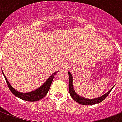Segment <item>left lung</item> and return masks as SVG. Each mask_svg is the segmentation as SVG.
Wrapping results in <instances>:
<instances>
[{
    "label": "left lung",
    "instance_id": "left-lung-1",
    "mask_svg": "<svg viewBox=\"0 0 122 122\" xmlns=\"http://www.w3.org/2000/svg\"><path fill=\"white\" fill-rule=\"evenodd\" d=\"M69 91L70 93V95L71 97L76 101V102H78L80 105H92L96 104V103H99V102H102V101L106 99V97H107L108 95L110 93L111 90H112V88L108 91V92L103 95L101 97H98V98H95V99H87V98H84V97L80 96L77 94L74 91V87H73V78H72V76L71 73L69 72Z\"/></svg>",
    "mask_w": 122,
    "mask_h": 122
}]
</instances>
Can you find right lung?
Returning <instances> with one entry per match:
<instances>
[{
	"mask_svg": "<svg viewBox=\"0 0 122 122\" xmlns=\"http://www.w3.org/2000/svg\"><path fill=\"white\" fill-rule=\"evenodd\" d=\"M2 72V74L4 75V78H5L7 85H8V87H9L10 90L11 91V92L15 96L19 97L21 99L25 100V101H27L34 102V101H37L42 99L43 97H45L46 95L48 93V91L50 90L51 82L53 81V77L59 71L56 72L53 74H51L50 76L49 77V78L47 79V80L44 82V84L42 85L40 87H38V89H36L35 91H33V92H28V93H21V92H18L17 90H15L14 88L10 85L9 82L8 81L6 77L5 76L3 71Z\"/></svg>",
	"mask_w": 122,
	"mask_h": 122,
	"instance_id": "obj_1",
	"label": "right lung"
}]
</instances>
